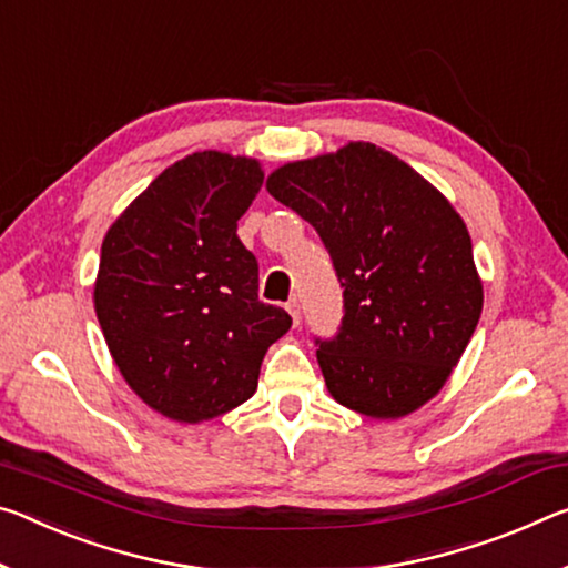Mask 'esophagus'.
I'll list each match as a JSON object with an SVG mask.
<instances>
[{
    "instance_id": "1",
    "label": "esophagus",
    "mask_w": 568,
    "mask_h": 568,
    "mask_svg": "<svg viewBox=\"0 0 568 568\" xmlns=\"http://www.w3.org/2000/svg\"><path fill=\"white\" fill-rule=\"evenodd\" d=\"M285 311L291 313V318H293V326H298V323H301V305L295 303V301H291V303L285 305Z\"/></svg>"
}]
</instances>
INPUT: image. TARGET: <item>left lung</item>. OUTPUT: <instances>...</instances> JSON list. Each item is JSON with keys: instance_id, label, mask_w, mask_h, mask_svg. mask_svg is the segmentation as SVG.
<instances>
[{"instance_id": "left-lung-1", "label": "left lung", "mask_w": 568, "mask_h": 568, "mask_svg": "<svg viewBox=\"0 0 568 568\" xmlns=\"http://www.w3.org/2000/svg\"><path fill=\"white\" fill-rule=\"evenodd\" d=\"M265 186L316 227L344 285L338 336L316 341L331 397L372 419L437 397L483 313L470 232L447 196L368 141L287 161Z\"/></svg>"}]
</instances>
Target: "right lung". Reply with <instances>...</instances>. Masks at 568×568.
Listing matches in <instances>:
<instances>
[{"label":"right lung","instance_id":"1","mask_svg":"<svg viewBox=\"0 0 568 568\" xmlns=\"http://www.w3.org/2000/svg\"><path fill=\"white\" fill-rule=\"evenodd\" d=\"M257 159L196 151L161 171L108 227L93 303L133 394L179 425L247 402L267 348L291 328L257 298L237 220L263 186Z\"/></svg>","mask_w":568,"mask_h":568}]
</instances>
